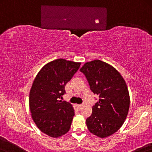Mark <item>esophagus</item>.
Wrapping results in <instances>:
<instances>
[{"label":"esophagus","instance_id":"esophagus-1","mask_svg":"<svg viewBox=\"0 0 152 152\" xmlns=\"http://www.w3.org/2000/svg\"><path fill=\"white\" fill-rule=\"evenodd\" d=\"M78 109H79V110H81L82 108L83 107V104H80V105H78Z\"/></svg>","mask_w":152,"mask_h":152}]
</instances>
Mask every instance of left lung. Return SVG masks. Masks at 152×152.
Instances as JSON below:
<instances>
[{
  "mask_svg": "<svg viewBox=\"0 0 152 152\" xmlns=\"http://www.w3.org/2000/svg\"><path fill=\"white\" fill-rule=\"evenodd\" d=\"M80 71L85 75L91 90L99 97L86 120L88 131L100 138L112 135L128 115L130 96L125 80L116 69L99 59L86 62Z\"/></svg>",
  "mask_w": 152,
  "mask_h": 152,
  "instance_id": "1",
  "label": "left lung"
}]
</instances>
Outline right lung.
<instances>
[{
  "label": "right lung",
  "mask_w": 152,
  "mask_h": 152,
  "mask_svg": "<svg viewBox=\"0 0 152 152\" xmlns=\"http://www.w3.org/2000/svg\"><path fill=\"white\" fill-rule=\"evenodd\" d=\"M80 64L55 59L43 66L33 82L29 97L31 115L38 128L48 136L57 138L70 129L74 110L70 103L59 99Z\"/></svg>",
  "instance_id": "add662e5"
}]
</instances>
